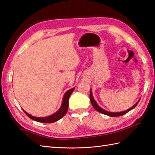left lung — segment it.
Instances as JSON below:
<instances>
[{"mask_svg":"<svg viewBox=\"0 0 155 155\" xmlns=\"http://www.w3.org/2000/svg\"><path fill=\"white\" fill-rule=\"evenodd\" d=\"M89 97H90V101H91V105H92L93 107H94V108L96 110V111H97L99 113H103V114H105V115H107L110 116V117H119V116H121V115L125 114V113H127V112L130 111V110H132L133 109L135 108V107L137 106V105L138 104V103L139 102V101H140V99H139L138 101H137L135 105H134L133 107H131L130 108H129V109L125 110V111H121V112H110V111H106V110H105L104 109H102L101 107H100L98 105V104H97V102L95 101V100L94 98V96H93L91 89L90 90Z\"/></svg>","mask_w":155,"mask_h":155,"instance_id":"left-lung-1","label":"left lung"}]
</instances>
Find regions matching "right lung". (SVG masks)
I'll return each instance as SVG.
<instances>
[{
	"label": "right lung",
	"instance_id": "obj_1",
	"mask_svg": "<svg viewBox=\"0 0 155 155\" xmlns=\"http://www.w3.org/2000/svg\"><path fill=\"white\" fill-rule=\"evenodd\" d=\"M74 89L75 87L71 88L65 93L63 97L62 104H61L60 108L52 115H49L48 117H34L30 115L29 113L25 111L23 109L22 110L25 111L26 115L28 116V117L32 119V120H34V121L40 122V123H51L56 122L58 121V120H60V119L62 118L66 114L68 109V105H69V98H70V96L71 94V93L74 91Z\"/></svg>",
	"mask_w": 155,
	"mask_h": 155
}]
</instances>
